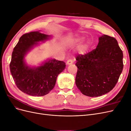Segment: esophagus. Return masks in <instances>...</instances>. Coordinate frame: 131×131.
<instances>
[{
	"label": "esophagus",
	"instance_id": "esophagus-1",
	"mask_svg": "<svg viewBox=\"0 0 131 131\" xmlns=\"http://www.w3.org/2000/svg\"><path fill=\"white\" fill-rule=\"evenodd\" d=\"M73 63V60H72V59H69V60L67 61V64H68V65H70V64H72Z\"/></svg>",
	"mask_w": 131,
	"mask_h": 131
}]
</instances>
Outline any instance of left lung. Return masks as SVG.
Instances as JSON below:
<instances>
[{"instance_id": "obj_1", "label": "left lung", "mask_w": 131, "mask_h": 131, "mask_svg": "<svg viewBox=\"0 0 131 131\" xmlns=\"http://www.w3.org/2000/svg\"><path fill=\"white\" fill-rule=\"evenodd\" d=\"M75 66V84L87 96L98 97L115 86L124 68L122 51L116 39L107 35L99 38L97 47L84 54H79Z\"/></svg>"}]
</instances>
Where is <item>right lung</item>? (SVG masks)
Returning <instances> with one entry per match:
<instances>
[{
    "label": "right lung",
    "mask_w": 131,
    "mask_h": 131,
    "mask_svg": "<svg viewBox=\"0 0 131 131\" xmlns=\"http://www.w3.org/2000/svg\"><path fill=\"white\" fill-rule=\"evenodd\" d=\"M47 35L30 31L19 38L12 53L10 69L16 85L23 92L32 96L48 94L55 86L58 75L66 68L64 62L50 59L37 68L25 64L24 57L37 42L47 39Z\"/></svg>",
    "instance_id": "obj_1"
}]
</instances>
